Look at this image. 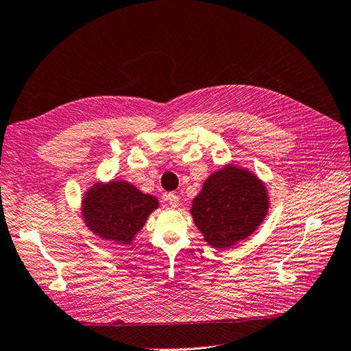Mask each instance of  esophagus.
Instances as JSON below:
<instances>
[{"label":"esophagus","instance_id":"1","mask_svg":"<svg viewBox=\"0 0 351 351\" xmlns=\"http://www.w3.org/2000/svg\"><path fill=\"white\" fill-rule=\"evenodd\" d=\"M166 201L169 202V206L176 208L179 206V197L176 194H173V192H169V194L166 195Z\"/></svg>","mask_w":351,"mask_h":351}]
</instances>
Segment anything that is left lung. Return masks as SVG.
Listing matches in <instances>:
<instances>
[{
	"label": "left lung",
	"instance_id": "1",
	"mask_svg": "<svg viewBox=\"0 0 351 351\" xmlns=\"http://www.w3.org/2000/svg\"><path fill=\"white\" fill-rule=\"evenodd\" d=\"M268 208L263 180L243 167L228 165L206 179L191 214L208 245L229 250L258 229Z\"/></svg>",
	"mask_w": 351,
	"mask_h": 351
}]
</instances>
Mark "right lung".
Masks as SVG:
<instances>
[{"mask_svg": "<svg viewBox=\"0 0 351 351\" xmlns=\"http://www.w3.org/2000/svg\"><path fill=\"white\" fill-rule=\"evenodd\" d=\"M159 207L156 197L130 182L95 184L82 201V216L95 234L119 245H131L145 220Z\"/></svg>", "mask_w": 351, "mask_h": 351, "instance_id": "obj_1", "label": "right lung"}]
</instances>
